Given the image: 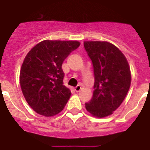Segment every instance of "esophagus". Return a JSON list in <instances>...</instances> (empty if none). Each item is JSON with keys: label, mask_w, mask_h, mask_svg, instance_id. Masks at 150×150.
Instances as JSON below:
<instances>
[{"label": "esophagus", "mask_w": 150, "mask_h": 150, "mask_svg": "<svg viewBox=\"0 0 150 150\" xmlns=\"http://www.w3.org/2000/svg\"><path fill=\"white\" fill-rule=\"evenodd\" d=\"M81 89H82V86H81V85H78L75 88V90L76 92H79L80 90H81Z\"/></svg>", "instance_id": "1"}]
</instances>
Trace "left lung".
<instances>
[{"label": "left lung", "instance_id": "1", "mask_svg": "<svg viewBox=\"0 0 150 150\" xmlns=\"http://www.w3.org/2000/svg\"><path fill=\"white\" fill-rule=\"evenodd\" d=\"M94 71V91L86 108L96 117H104L121 104L130 88L131 71L122 52L105 41H85Z\"/></svg>", "mask_w": 150, "mask_h": 150}]
</instances>
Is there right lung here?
Here are the masks:
<instances>
[{"instance_id": "obj_1", "label": "right lung", "mask_w": 150, "mask_h": 150, "mask_svg": "<svg viewBox=\"0 0 150 150\" xmlns=\"http://www.w3.org/2000/svg\"><path fill=\"white\" fill-rule=\"evenodd\" d=\"M78 41L44 40L27 54L20 71V86L29 105L39 114L51 117L64 109L71 96L64 86L62 64Z\"/></svg>"}]
</instances>
